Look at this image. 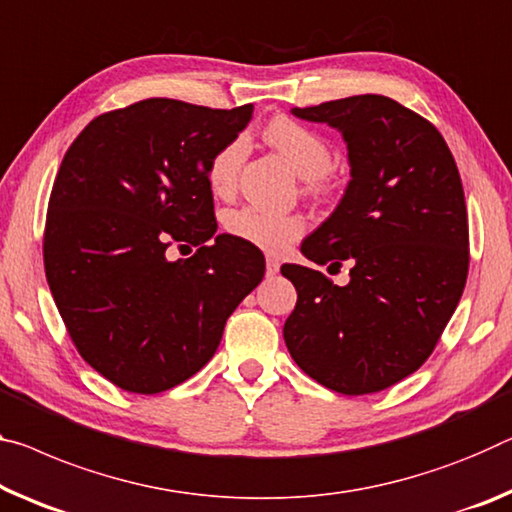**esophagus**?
Instances as JSON below:
<instances>
[{"label": "esophagus", "instance_id": "obj_1", "mask_svg": "<svg viewBox=\"0 0 512 512\" xmlns=\"http://www.w3.org/2000/svg\"><path fill=\"white\" fill-rule=\"evenodd\" d=\"M278 269H280V262L275 257H266V275H269V278H273L275 273H278Z\"/></svg>", "mask_w": 512, "mask_h": 512}]
</instances>
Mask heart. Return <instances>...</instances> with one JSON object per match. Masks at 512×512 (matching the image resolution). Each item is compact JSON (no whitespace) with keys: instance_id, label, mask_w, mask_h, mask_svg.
I'll use <instances>...</instances> for the list:
<instances>
[{"instance_id":"1","label":"heart","mask_w":512,"mask_h":512,"mask_svg":"<svg viewBox=\"0 0 512 512\" xmlns=\"http://www.w3.org/2000/svg\"><path fill=\"white\" fill-rule=\"evenodd\" d=\"M266 143H271L285 157L296 173L307 182V191L321 193L326 189V177L332 168V148L319 132L298 123L294 118H273L264 129ZM246 159V141L230 139L214 152L207 166V180L218 196L230 193L239 180V170ZM223 227L230 237L264 253H282L291 243L303 237L305 221L298 214L266 212L262 207L230 209L223 216Z\"/></svg>"}]
</instances>
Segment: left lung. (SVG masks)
Instances as JSON below:
<instances>
[{"label": "left lung", "mask_w": 512, "mask_h": 512, "mask_svg": "<svg viewBox=\"0 0 512 512\" xmlns=\"http://www.w3.org/2000/svg\"><path fill=\"white\" fill-rule=\"evenodd\" d=\"M291 113L337 127L348 145L344 198L300 253L330 269L348 264L351 282L282 266L298 291L285 344L332 392H380L428 360L465 289L469 223L456 159L433 123L385 95Z\"/></svg>", "instance_id": "1"}]
</instances>
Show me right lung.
Listing matches in <instances>:
<instances>
[{
  "mask_svg": "<svg viewBox=\"0 0 512 512\" xmlns=\"http://www.w3.org/2000/svg\"><path fill=\"white\" fill-rule=\"evenodd\" d=\"M253 116L150 97L93 118L47 205V285L72 344L113 385L159 394L214 358L264 278L259 248L216 234L207 166ZM170 245L199 250L168 263Z\"/></svg>",
  "mask_w": 512,
  "mask_h": 512,
  "instance_id": "add662e5",
  "label": "right lung"
}]
</instances>
